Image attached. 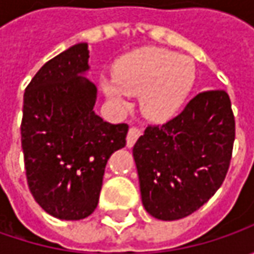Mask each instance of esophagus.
<instances>
[{"label":"esophagus","mask_w":254,"mask_h":254,"mask_svg":"<svg viewBox=\"0 0 254 254\" xmlns=\"http://www.w3.org/2000/svg\"><path fill=\"white\" fill-rule=\"evenodd\" d=\"M140 135H141V130L137 128V127H131V128L128 130V134H127V147L131 148L132 145H134V142L137 141V138H138Z\"/></svg>","instance_id":"obj_1"}]
</instances>
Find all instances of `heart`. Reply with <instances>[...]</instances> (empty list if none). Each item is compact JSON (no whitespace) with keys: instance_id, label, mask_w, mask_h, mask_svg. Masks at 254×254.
<instances>
[{"instance_id":"1","label":"heart","mask_w":254,"mask_h":254,"mask_svg":"<svg viewBox=\"0 0 254 254\" xmlns=\"http://www.w3.org/2000/svg\"><path fill=\"white\" fill-rule=\"evenodd\" d=\"M113 76L102 80L103 92L113 103L126 106L127 96H140L142 114L164 122L185 104L195 86L196 67L190 58L150 46L123 56Z\"/></svg>"}]
</instances>
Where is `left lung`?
<instances>
[{
    "label": "left lung",
    "instance_id": "left-lung-1",
    "mask_svg": "<svg viewBox=\"0 0 254 254\" xmlns=\"http://www.w3.org/2000/svg\"><path fill=\"white\" fill-rule=\"evenodd\" d=\"M235 116L229 94L208 90L162 126H148L132 155L141 200L157 219H182L219 190L229 170Z\"/></svg>",
    "mask_w": 254,
    "mask_h": 254
}]
</instances>
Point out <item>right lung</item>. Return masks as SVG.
I'll list each match as a JSON object with an SVG mask.
<instances>
[{
    "instance_id": "add662e5",
    "label": "right lung",
    "mask_w": 254,
    "mask_h": 254,
    "mask_svg": "<svg viewBox=\"0 0 254 254\" xmlns=\"http://www.w3.org/2000/svg\"><path fill=\"white\" fill-rule=\"evenodd\" d=\"M87 44H76L38 70L25 89L21 123L28 187L58 219L79 220L97 208L104 168L126 145L128 126L110 124L93 107L96 86Z\"/></svg>"
}]
</instances>
